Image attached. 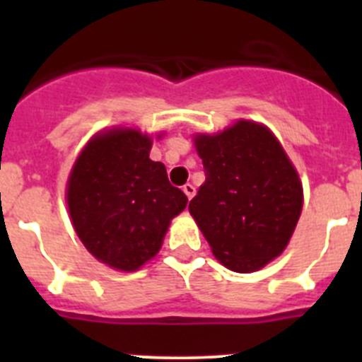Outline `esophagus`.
<instances>
[{
    "mask_svg": "<svg viewBox=\"0 0 362 362\" xmlns=\"http://www.w3.org/2000/svg\"><path fill=\"white\" fill-rule=\"evenodd\" d=\"M183 192H185V194H187L188 199H192V197L196 196V187H194V185H192V183H187L183 187Z\"/></svg>",
    "mask_w": 362,
    "mask_h": 362,
    "instance_id": "esophagus-1",
    "label": "esophagus"
}]
</instances>
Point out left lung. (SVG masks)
I'll return each instance as SVG.
<instances>
[{"instance_id": "8db88e82", "label": "left lung", "mask_w": 362, "mask_h": 362, "mask_svg": "<svg viewBox=\"0 0 362 362\" xmlns=\"http://www.w3.org/2000/svg\"><path fill=\"white\" fill-rule=\"evenodd\" d=\"M204 183L188 210L221 263L254 272L286 248L303 209L299 175L276 136L239 121L216 136H197Z\"/></svg>"}]
</instances>
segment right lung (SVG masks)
Instances as JSON below:
<instances>
[{
  "label": "right lung",
  "mask_w": 362,
  "mask_h": 362,
  "mask_svg": "<svg viewBox=\"0 0 362 362\" xmlns=\"http://www.w3.org/2000/svg\"><path fill=\"white\" fill-rule=\"evenodd\" d=\"M150 148L139 130H108L88 141L70 172L74 228L86 250L116 270L134 272L158 254L172 217L188 203Z\"/></svg>",
  "instance_id": "add662e5"
}]
</instances>
